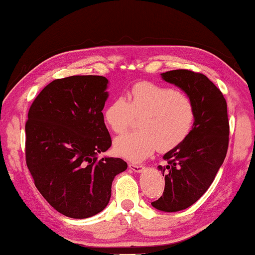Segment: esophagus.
<instances>
[{
	"label": "esophagus",
	"mask_w": 255,
	"mask_h": 255,
	"mask_svg": "<svg viewBox=\"0 0 255 255\" xmlns=\"http://www.w3.org/2000/svg\"><path fill=\"white\" fill-rule=\"evenodd\" d=\"M128 167L131 170H133L134 172H137V173H140V172H142L144 170V165H142V164H135V163H128Z\"/></svg>",
	"instance_id": "obj_1"
}]
</instances>
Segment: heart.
<instances>
[{
    "instance_id": "heart-1",
    "label": "heart",
    "mask_w": 255,
    "mask_h": 255,
    "mask_svg": "<svg viewBox=\"0 0 255 255\" xmlns=\"http://www.w3.org/2000/svg\"><path fill=\"white\" fill-rule=\"evenodd\" d=\"M128 100L114 99L103 112L108 128L117 134L140 119V131L127 133L114 141V151L138 162L156 148L169 152L185 141L195 121V107L187 95L151 82H138L128 91Z\"/></svg>"
}]
</instances>
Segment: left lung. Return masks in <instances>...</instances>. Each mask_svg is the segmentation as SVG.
Here are the masks:
<instances>
[{
	"instance_id": "8db88e82",
	"label": "left lung",
	"mask_w": 255,
	"mask_h": 255,
	"mask_svg": "<svg viewBox=\"0 0 255 255\" xmlns=\"http://www.w3.org/2000/svg\"><path fill=\"white\" fill-rule=\"evenodd\" d=\"M161 75L183 90L195 107L189 136L163 156L167 165L158 169L165 176L164 191L151 203L160 211L176 212L195 203L212 184L227 156L230 124L227 101L204 74L182 69Z\"/></svg>"
}]
</instances>
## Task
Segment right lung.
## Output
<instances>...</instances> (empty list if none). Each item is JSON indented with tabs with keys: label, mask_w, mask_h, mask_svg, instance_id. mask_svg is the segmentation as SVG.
<instances>
[{
	"label": "right lung",
	"mask_w": 255,
	"mask_h": 255,
	"mask_svg": "<svg viewBox=\"0 0 255 255\" xmlns=\"http://www.w3.org/2000/svg\"><path fill=\"white\" fill-rule=\"evenodd\" d=\"M108 79L73 75L52 81L28 110L25 160L36 189L57 212L86 219L104 210L120 157H103L112 145L102 110Z\"/></svg>",
	"instance_id": "obj_1"
}]
</instances>
